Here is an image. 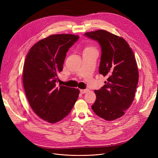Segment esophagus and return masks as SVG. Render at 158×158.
I'll use <instances>...</instances> for the list:
<instances>
[{"label":"esophagus","instance_id":"obj_1","mask_svg":"<svg viewBox=\"0 0 158 158\" xmlns=\"http://www.w3.org/2000/svg\"><path fill=\"white\" fill-rule=\"evenodd\" d=\"M89 91V89H80V92L81 94H85Z\"/></svg>","mask_w":158,"mask_h":158}]
</instances>
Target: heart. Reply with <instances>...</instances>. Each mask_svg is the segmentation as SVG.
<instances>
[{
  "label": "heart",
  "mask_w": 158,
  "mask_h": 158,
  "mask_svg": "<svg viewBox=\"0 0 158 158\" xmlns=\"http://www.w3.org/2000/svg\"><path fill=\"white\" fill-rule=\"evenodd\" d=\"M94 50H96L94 48H92V47H86L85 49H84V52H87V51H94Z\"/></svg>",
  "instance_id": "b5f03b06"
}]
</instances>
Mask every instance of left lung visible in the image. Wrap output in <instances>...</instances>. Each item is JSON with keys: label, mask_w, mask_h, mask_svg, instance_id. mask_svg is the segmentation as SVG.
Instances as JSON below:
<instances>
[{"label": "left lung", "mask_w": 158, "mask_h": 158, "mask_svg": "<svg viewBox=\"0 0 158 158\" xmlns=\"http://www.w3.org/2000/svg\"><path fill=\"white\" fill-rule=\"evenodd\" d=\"M84 35L97 41L101 49L99 73L107 77L91 106L95 114L107 120L122 117L134 100L139 73L136 59L128 43L106 31L87 32Z\"/></svg>", "instance_id": "8db88e82"}]
</instances>
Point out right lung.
I'll return each mask as SVG.
<instances>
[{
  "label": "right lung",
  "mask_w": 158,
  "mask_h": 158,
  "mask_svg": "<svg viewBox=\"0 0 158 158\" xmlns=\"http://www.w3.org/2000/svg\"><path fill=\"white\" fill-rule=\"evenodd\" d=\"M79 38L73 34L51 35L34 44L26 56L22 74L26 95L35 113L48 123L64 119L77 100L79 89L57 87L56 82L66 53Z\"/></svg>",
  "instance_id": "right-lung-1"
}]
</instances>
